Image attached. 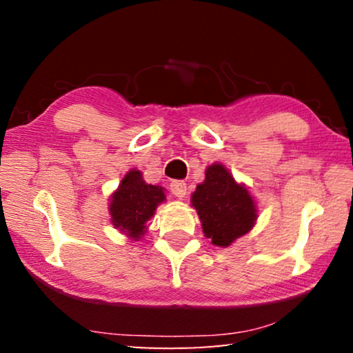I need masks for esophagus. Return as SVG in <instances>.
I'll use <instances>...</instances> for the list:
<instances>
[{
  "label": "esophagus",
  "instance_id": "34e87169",
  "mask_svg": "<svg viewBox=\"0 0 353 353\" xmlns=\"http://www.w3.org/2000/svg\"><path fill=\"white\" fill-rule=\"evenodd\" d=\"M170 188L172 191V194H174L179 199L185 198V194H187V183H185L183 181H172Z\"/></svg>",
  "mask_w": 353,
  "mask_h": 353
}]
</instances>
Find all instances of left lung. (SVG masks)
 <instances>
[{
  "label": "left lung",
  "mask_w": 353,
  "mask_h": 353,
  "mask_svg": "<svg viewBox=\"0 0 353 353\" xmlns=\"http://www.w3.org/2000/svg\"><path fill=\"white\" fill-rule=\"evenodd\" d=\"M191 205L199 214L202 232L214 246L227 248L246 235L256 221L255 201L243 183H236L229 170L213 163L205 181L191 194Z\"/></svg>",
  "instance_id": "8db88e82"
}]
</instances>
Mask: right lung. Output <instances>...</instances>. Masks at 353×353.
<instances>
[{
  "mask_svg": "<svg viewBox=\"0 0 353 353\" xmlns=\"http://www.w3.org/2000/svg\"><path fill=\"white\" fill-rule=\"evenodd\" d=\"M165 199L163 187L146 183L139 170H130L110 196L112 224L132 240H140L146 232V223Z\"/></svg>",
  "mask_w": 353,
  "mask_h": 353,
  "instance_id": "obj_1",
  "label": "right lung"
}]
</instances>
